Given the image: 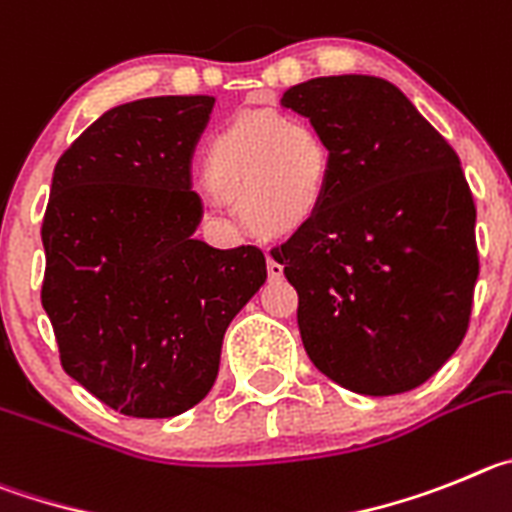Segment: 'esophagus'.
<instances>
[{"label": "esophagus", "instance_id": "esophagus-1", "mask_svg": "<svg viewBox=\"0 0 512 512\" xmlns=\"http://www.w3.org/2000/svg\"><path fill=\"white\" fill-rule=\"evenodd\" d=\"M267 278L270 280L283 278V265H280L278 260H273V257H267Z\"/></svg>", "mask_w": 512, "mask_h": 512}]
</instances>
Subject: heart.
Here are the masks:
<instances>
[{"label":"heart","instance_id":"heart-1","mask_svg":"<svg viewBox=\"0 0 512 512\" xmlns=\"http://www.w3.org/2000/svg\"><path fill=\"white\" fill-rule=\"evenodd\" d=\"M331 150L311 122L247 114L206 145L204 181L219 201L239 204L265 237H288L311 222L329 188Z\"/></svg>","mask_w":512,"mask_h":512}]
</instances>
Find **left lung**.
I'll use <instances>...</instances> for the list:
<instances>
[{"label":"left lung","instance_id":"1","mask_svg":"<svg viewBox=\"0 0 512 512\" xmlns=\"http://www.w3.org/2000/svg\"><path fill=\"white\" fill-rule=\"evenodd\" d=\"M280 104L331 150L324 204L270 252L298 293L303 347L352 393H408L472 316L477 209L459 155L385 78H311Z\"/></svg>","mask_w":512,"mask_h":512}]
</instances>
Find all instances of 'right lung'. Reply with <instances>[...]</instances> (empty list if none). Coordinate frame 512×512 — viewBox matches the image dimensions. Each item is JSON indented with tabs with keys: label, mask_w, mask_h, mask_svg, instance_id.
<instances>
[{
	"label": "right lung",
	"mask_w": 512,
	"mask_h": 512,
	"mask_svg": "<svg viewBox=\"0 0 512 512\" xmlns=\"http://www.w3.org/2000/svg\"><path fill=\"white\" fill-rule=\"evenodd\" d=\"M214 96L114 107L53 170L40 298L61 365L132 418H170L209 395L224 331L265 283L252 245L214 250L193 232L191 155Z\"/></svg>",
	"instance_id": "1"
}]
</instances>
